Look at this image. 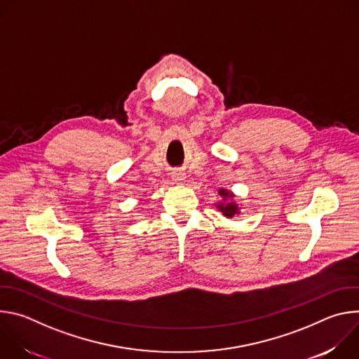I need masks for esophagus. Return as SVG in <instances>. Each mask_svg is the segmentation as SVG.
<instances>
[{
  "instance_id": "1",
  "label": "esophagus",
  "mask_w": 359,
  "mask_h": 359,
  "mask_svg": "<svg viewBox=\"0 0 359 359\" xmlns=\"http://www.w3.org/2000/svg\"><path fill=\"white\" fill-rule=\"evenodd\" d=\"M173 180L175 182H182L183 180V175L182 173H173Z\"/></svg>"
}]
</instances>
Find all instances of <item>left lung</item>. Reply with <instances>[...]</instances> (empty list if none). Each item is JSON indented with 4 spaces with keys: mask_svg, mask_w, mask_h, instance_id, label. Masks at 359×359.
I'll list each match as a JSON object with an SVG mask.
<instances>
[{
    "mask_svg": "<svg viewBox=\"0 0 359 359\" xmlns=\"http://www.w3.org/2000/svg\"><path fill=\"white\" fill-rule=\"evenodd\" d=\"M219 193H220V196H223L224 198L233 197V194H231L230 191H226L224 189H222ZM217 208L220 209V212H222L226 217H230V219H231L234 215H238V213H240V212H238V208H237V204L233 203V201H231V203H220Z\"/></svg>",
    "mask_w": 359,
    "mask_h": 359,
    "instance_id": "obj_1",
    "label": "left lung"
}]
</instances>
